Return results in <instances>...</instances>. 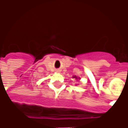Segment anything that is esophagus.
I'll use <instances>...</instances> for the list:
<instances>
[{
    "label": "esophagus",
    "mask_w": 128,
    "mask_h": 128,
    "mask_svg": "<svg viewBox=\"0 0 128 128\" xmlns=\"http://www.w3.org/2000/svg\"><path fill=\"white\" fill-rule=\"evenodd\" d=\"M58 71H59V70H58Z\"/></svg>",
    "instance_id": "esophagus-1"
}]
</instances>
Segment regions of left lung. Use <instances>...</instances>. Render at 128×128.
I'll use <instances>...</instances> for the list:
<instances>
[{"mask_svg": "<svg viewBox=\"0 0 128 128\" xmlns=\"http://www.w3.org/2000/svg\"><path fill=\"white\" fill-rule=\"evenodd\" d=\"M73 78H76V79H78V78H76V77H73Z\"/></svg>", "mask_w": 128, "mask_h": 128, "instance_id": "1", "label": "left lung"}]
</instances>
